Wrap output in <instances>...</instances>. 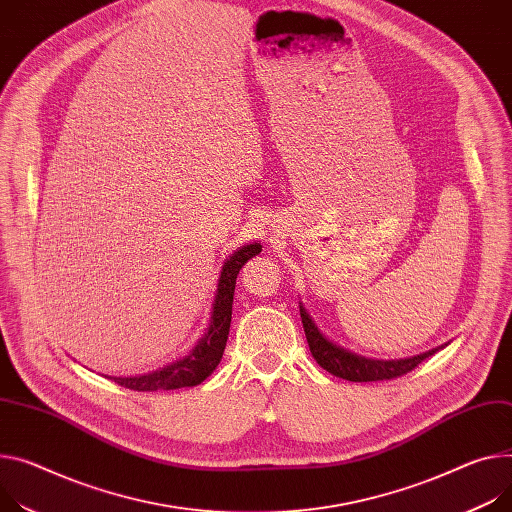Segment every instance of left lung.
Here are the masks:
<instances>
[{"label": "left lung", "instance_id": "8db88e82", "mask_svg": "<svg viewBox=\"0 0 512 512\" xmlns=\"http://www.w3.org/2000/svg\"><path fill=\"white\" fill-rule=\"evenodd\" d=\"M301 322L305 330V338L309 344V350L313 359L318 361L322 369L328 373L348 379V381H387V379H396L412 369H416L422 361H426L430 355H435V350H428L424 355L412 357V359H400V361H375V359H365L359 355H352V352L332 344L320 330L318 326L311 322L309 313L301 305Z\"/></svg>", "mask_w": 512, "mask_h": 512}]
</instances>
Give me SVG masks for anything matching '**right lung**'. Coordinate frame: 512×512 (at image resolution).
I'll return each mask as SVG.
<instances>
[{
  "mask_svg": "<svg viewBox=\"0 0 512 512\" xmlns=\"http://www.w3.org/2000/svg\"><path fill=\"white\" fill-rule=\"evenodd\" d=\"M260 244L244 246L242 250L235 252L221 270L219 289L213 303V316L211 326L207 334L192 348L188 357L164 367L162 371H153L149 375L141 377H110L114 383H119L127 389L135 391H168V389H180V387H192L203 383L219 365L223 350L229 336V324H231V305H233V291L235 281L242 266L256 254H260Z\"/></svg>",
  "mask_w": 512,
  "mask_h": 512,
  "instance_id": "1",
  "label": "right lung"
}]
</instances>
